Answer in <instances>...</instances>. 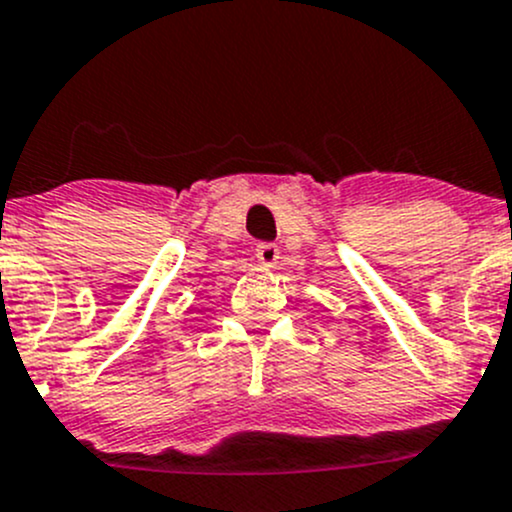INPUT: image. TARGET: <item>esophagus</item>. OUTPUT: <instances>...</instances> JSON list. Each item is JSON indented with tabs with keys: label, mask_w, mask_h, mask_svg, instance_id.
<instances>
[{
	"label": "esophagus",
	"mask_w": 512,
	"mask_h": 512,
	"mask_svg": "<svg viewBox=\"0 0 512 512\" xmlns=\"http://www.w3.org/2000/svg\"><path fill=\"white\" fill-rule=\"evenodd\" d=\"M256 258L261 266L266 268H273L278 263V258H281V251H278L276 244H258L256 246Z\"/></svg>",
	"instance_id": "1"
}]
</instances>
